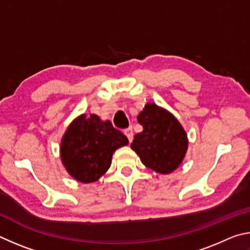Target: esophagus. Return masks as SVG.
I'll return each mask as SVG.
<instances>
[{"label": "esophagus", "instance_id": "1", "mask_svg": "<svg viewBox=\"0 0 250 250\" xmlns=\"http://www.w3.org/2000/svg\"><path fill=\"white\" fill-rule=\"evenodd\" d=\"M124 134L126 135V137L128 138V142H129V143L133 141L134 134H133V128H132V127H128V128H126V129L124 130Z\"/></svg>", "mask_w": 250, "mask_h": 250}]
</instances>
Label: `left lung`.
Instances as JSON below:
<instances>
[{
  "label": "left lung",
  "mask_w": 250,
  "mask_h": 250,
  "mask_svg": "<svg viewBox=\"0 0 250 250\" xmlns=\"http://www.w3.org/2000/svg\"><path fill=\"white\" fill-rule=\"evenodd\" d=\"M143 132L135 135L130 148L154 171L169 174L179 168L188 150V136L173 114L155 103H147L138 114Z\"/></svg>",
  "instance_id": "obj_1"
}]
</instances>
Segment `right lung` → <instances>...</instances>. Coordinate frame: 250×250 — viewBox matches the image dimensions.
Returning a JSON list of instances; mask_svg holds the SVG:
<instances>
[{
    "label": "right lung",
    "mask_w": 250,
    "mask_h": 250,
    "mask_svg": "<svg viewBox=\"0 0 250 250\" xmlns=\"http://www.w3.org/2000/svg\"><path fill=\"white\" fill-rule=\"evenodd\" d=\"M127 144V137L108 120L81 114L70 123L61 138V163L77 181L95 182L111 167L115 150Z\"/></svg>",
    "instance_id": "right-lung-1"
}]
</instances>
